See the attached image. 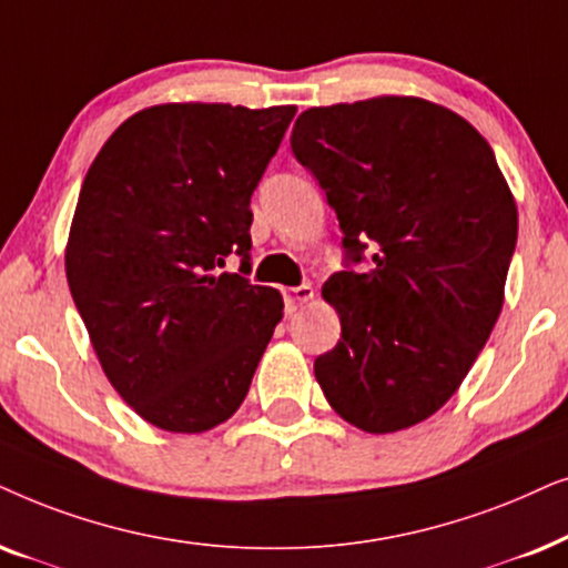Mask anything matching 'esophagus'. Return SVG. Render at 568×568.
I'll return each instance as SVG.
<instances>
[{"instance_id":"1","label":"esophagus","mask_w":568,"mask_h":568,"mask_svg":"<svg viewBox=\"0 0 568 568\" xmlns=\"http://www.w3.org/2000/svg\"><path fill=\"white\" fill-rule=\"evenodd\" d=\"M283 298H285V308H288V312H298L301 306L308 304V301H314V288H312V285L285 288L283 291Z\"/></svg>"}]
</instances>
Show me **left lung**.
Returning <instances> with one entry per match:
<instances>
[{
    "label": "left lung",
    "mask_w": 568,
    "mask_h": 568,
    "mask_svg": "<svg viewBox=\"0 0 568 568\" xmlns=\"http://www.w3.org/2000/svg\"><path fill=\"white\" fill-rule=\"evenodd\" d=\"M337 213L347 260L322 296L339 339L314 361L339 418L366 434L426 420L459 389L504 306L517 202L470 121L413 95L308 109L291 134Z\"/></svg>",
    "instance_id": "left-lung-1"
}]
</instances>
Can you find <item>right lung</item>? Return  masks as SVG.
<instances>
[{
    "label": "right lung",
    "mask_w": 568,
    "mask_h": 568,
    "mask_svg": "<svg viewBox=\"0 0 568 568\" xmlns=\"http://www.w3.org/2000/svg\"><path fill=\"white\" fill-rule=\"evenodd\" d=\"M296 105L161 103L105 140L82 181L64 267L113 389L171 434L244 403L283 296L252 285V194ZM229 255H244L225 273Z\"/></svg>",
    "instance_id": "obj_1"
}]
</instances>
